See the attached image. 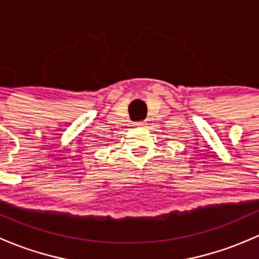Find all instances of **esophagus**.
I'll list each match as a JSON object with an SVG mask.
<instances>
[{"mask_svg": "<svg viewBox=\"0 0 259 259\" xmlns=\"http://www.w3.org/2000/svg\"><path fill=\"white\" fill-rule=\"evenodd\" d=\"M136 124H137L138 127H146L147 122H146V121H141V122H137V123H136Z\"/></svg>", "mask_w": 259, "mask_h": 259, "instance_id": "esophagus-1", "label": "esophagus"}]
</instances>
